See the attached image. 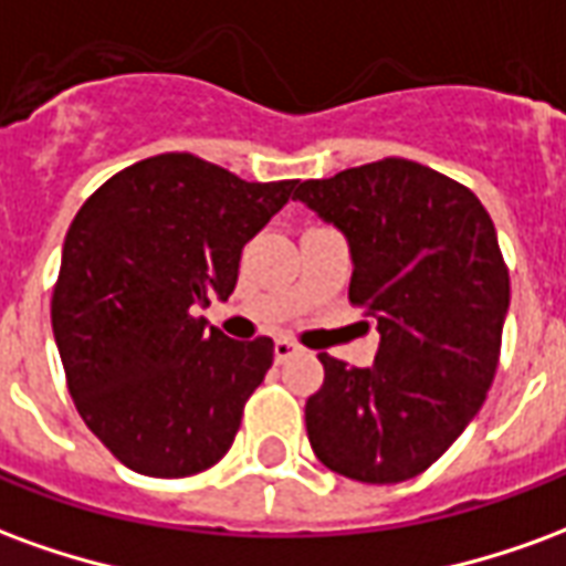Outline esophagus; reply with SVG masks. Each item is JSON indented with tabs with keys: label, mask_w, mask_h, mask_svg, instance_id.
I'll return each mask as SVG.
<instances>
[{
	"label": "esophagus",
	"mask_w": 566,
	"mask_h": 566,
	"mask_svg": "<svg viewBox=\"0 0 566 566\" xmlns=\"http://www.w3.org/2000/svg\"><path fill=\"white\" fill-rule=\"evenodd\" d=\"M272 352H275V360L282 364V360L296 355V345L291 343V339H275V348H272Z\"/></svg>",
	"instance_id": "esophagus-1"
}]
</instances>
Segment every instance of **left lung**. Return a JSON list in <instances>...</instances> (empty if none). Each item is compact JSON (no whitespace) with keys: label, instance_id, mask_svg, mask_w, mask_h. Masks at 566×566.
Returning <instances> with one entry per match:
<instances>
[{"label":"left lung","instance_id":"obj_1","mask_svg":"<svg viewBox=\"0 0 566 566\" xmlns=\"http://www.w3.org/2000/svg\"><path fill=\"white\" fill-rule=\"evenodd\" d=\"M294 199L345 233L348 300L381 336L373 367L318 355L312 451L345 479L406 482L461 437L497 373L510 270L494 221L470 187L403 157L300 181Z\"/></svg>","mask_w":566,"mask_h":566}]
</instances>
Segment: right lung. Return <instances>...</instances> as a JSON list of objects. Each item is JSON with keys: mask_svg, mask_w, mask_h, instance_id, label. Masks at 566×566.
<instances>
[{"mask_svg": "<svg viewBox=\"0 0 566 566\" xmlns=\"http://www.w3.org/2000/svg\"><path fill=\"white\" fill-rule=\"evenodd\" d=\"M294 190L172 150L120 169L78 209L51 324L78 416L124 467L181 479L230 451L272 339H227L197 308L233 294L242 248Z\"/></svg>", "mask_w": 566, "mask_h": 566, "instance_id": "1", "label": "right lung"}]
</instances>
